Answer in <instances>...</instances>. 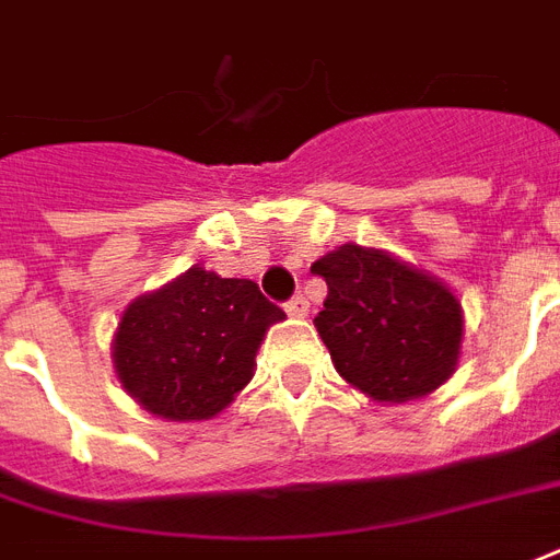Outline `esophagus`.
<instances>
[{
  "instance_id": "esophagus-1",
  "label": "esophagus",
  "mask_w": 560,
  "mask_h": 560,
  "mask_svg": "<svg viewBox=\"0 0 560 560\" xmlns=\"http://www.w3.org/2000/svg\"><path fill=\"white\" fill-rule=\"evenodd\" d=\"M285 313L292 315V318H304L306 313H310V304H306V298H292L289 304H285Z\"/></svg>"
}]
</instances>
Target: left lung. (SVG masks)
<instances>
[{
  "label": "left lung",
  "instance_id": "left-lung-1",
  "mask_svg": "<svg viewBox=\"0 0 560 560\" xmlns=\"http://www.w3.org/2000/svg\"><path fill=\"white\" fill-rule=\"evenodd\" d=\"M325 277L315 330L342 381L377 405L424 398L455 375L464 306L440 277L357 242L313 262Z\"/></svg>",
  "mask_w": 560,
  "mask_h": 560
}]
</instances>
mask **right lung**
<instances>
[{
    "mask_svg": "<svg viewBox=\"0 0 560 560\" xmlns=\"http://www.w3.org/2000/svg\"><path fill=\"white\" fill-rule=\"evenodd\" d=\"M283 318L254 280L191 265L120 313L112 339L115 375L147 413L203 422L250 384L256 351Z\"/></svg>",
    "mask_w": 560,
    "mask_h": 560,
    "instance_id": "obj_1",
    "label": "right lung"
}]
</instances>
